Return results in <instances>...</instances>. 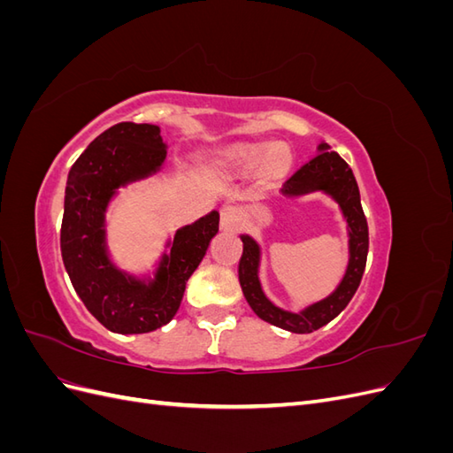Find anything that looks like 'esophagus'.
<instances>
[{"instance_id": "1", "label": "esophagus", "mask_w": 453, "mask_h": 453, "mask_svg": "<svg viewBox=\"0 0 453 453\" xmlns=\"http://www.w3.org/2000/svg\"><path fill=\"white\" fill-rule=\"evenodd\" d=\"M242 226V213L236 205H225L221 210V228L234 232Z\"/></svg>"}]
</instances>
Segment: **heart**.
I'll return each mask as SVG.
<instances>
[{
	"label": "heart",
	"instance_id": "obj_1",
	"mask_svg": "<svg viewBox=\"0 0 453 453\" xmlns=\"http://www.w3.org/2000/svg\"><path fill=\"white\" fill-rule=\"evenodd\" d=\"M232 157L238 162L248 164V166H255L260 162H270L273 170H285L291 164L289 150L283 149L280 143H243L234 147Z\"/></svg>",
	"mask_w": 453,
	"mask_h": 453
}]
</instances>
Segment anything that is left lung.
Wrapping results in <instances>:
<instances>
[{
  "label": "left lung",
  "mask_w": 453,
  "mask_h": 453,
  "mask_svg": "<svg viewBox=\"0 0 453 453\" xmlns=\"http://www.w3.org/2000/svg\"><path fill=\"white\" fill-rule=\"evenodd\" d=\"M328 149L331 147L326 143H319V155H315L285 181L281 195L287 198H296L315 193V190H321V193L328 195L340 205L342 215H344L348 223L349 260L344 278H342V281L331 295L296 313L278 308L265 295L258 281V243L248 234L240 236L243 242V253L238 265V278L245 300H248V304L260 319L296 334H308L318 331V328H321L328 321H333L349 304V300L353 298L361 283L368 255V225L361 208L357 181H355L353 172L346 160L334 153V150Z\"/></svg>",
  "instance_id": "8db88e82"
}]
</instances>
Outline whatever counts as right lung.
I'll return each instance as SVG.
<instances>
[{"label": "right lung", "mask_w": 453, "mask_h": 453, "mask_svg": "<svg viewBox=\"0 0 453 453\" xmlns=\"http://www.w3.org/2000/svg\"><path fill=\"white\" fill-rule=\"evenodd\" d=\"M166 143L155 125L119 122L96 138L67 173L60 250L87 310L119 334L157 331L180 310L185 285L219 232V211L175 232L155 278H135L109 258L105 211L120 187L157 173Z\"/></svg>", "instance_id": "obj_1"}]
</instances>
